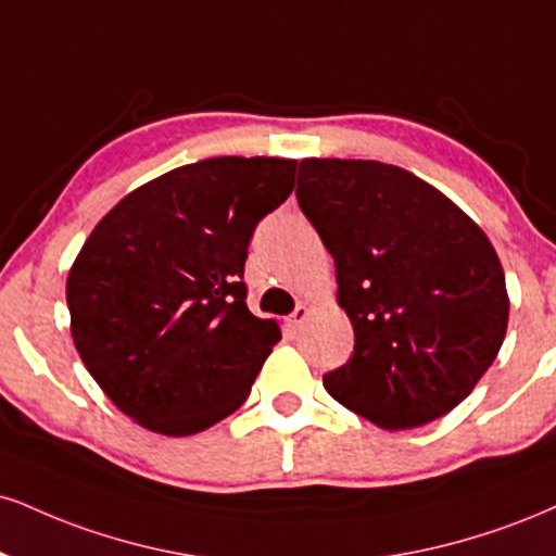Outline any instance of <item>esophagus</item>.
Listing matches in <instances>:
<instances>
[{
	"label": "esophagus",
	"mask_w": 556,
	"mask_h": 556,
	"mask_svg": "<svg viewBox=\"0 0 556 556\" xmlns=\"http://www.w3.org/2000/svg\"><path fill=\"white\" fill-rule=\"evenodd\" d=\"M307 316H311V307H307V303H298L295 311H292V316L287 318V326H290L292 331H300V326L305 324Z\"/></svg>",
	"instance_id": "obj_1"
}]
</instances>
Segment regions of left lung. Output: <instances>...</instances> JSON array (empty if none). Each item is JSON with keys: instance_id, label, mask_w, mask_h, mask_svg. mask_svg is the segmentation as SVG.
Segmentation results:
<instances>
[{"instance_id": "left-lung-1", "label": "left lung", "mask_w": 556, "mask_h": 556, "mask_svg": "<svg viewBox=\"0 0 556 556\" xmlns=\"http://www.w3.org/2000/svg\"><path fill=\"white\" fill-rule=\"evenodd\" d=\"M298 202L333 256L354 329L350 363L324 376L331 399L383 430L458 406L497 357L510 313L484 230L378 160H300Z\"/></svg>"}]
</instances>
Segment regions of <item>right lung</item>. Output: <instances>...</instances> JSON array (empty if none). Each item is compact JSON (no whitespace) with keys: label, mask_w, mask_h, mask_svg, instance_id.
Segmentation results:
<instances>
[{"label":"right lung","mask_w":556,"mask_h":556,"mask_svg":"<svg viewBox=\"0 0 556 556\" xmlns=\"http://www.w3.org/2000/svg\"><path fill=\"white\" fill-rule=\"evenodd\" d=\"M298 160L210 157L139 186L105 214L66 277L75 346L144 430L186 438L249 399L282 339L245 305L258 219L295 189Z\"/></svg>","instance_id":"obj_1"}]
</instances>
